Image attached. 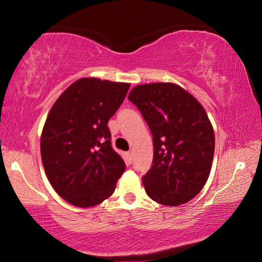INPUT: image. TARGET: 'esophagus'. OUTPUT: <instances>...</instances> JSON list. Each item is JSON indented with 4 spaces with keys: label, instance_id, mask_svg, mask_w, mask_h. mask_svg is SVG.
I'll return each mask as SVG.
<instances>
[{
    "label": "esophagus",
    "instance_id": "obj_1",
    "mask_svg": "<svg viewBox=\"0 0 262 262\" xmlns=\"http://www.w3.org/2000/svg\"><path fill=\"white\" fill-rule=\"evenodd\" d=\"M132 152L130 151H128L127 152V161H128V164H130L132 163Z\"/></svg>",
    "mask_w": 262,
    "mask_h": 262
}]
</instances>
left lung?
Here are the masks:
<instances>
[{
	"label": "left lung",
	"mask_w": 262,
	"mask_h": 262,
	"mask_svg": "<svg viewBox=\"0 0 262 262\" xmlns=\"http://www.w3.org/2000/svg\"><path fill=\"white\" fill-rule=\"evenodd\" d=\"M128 99L152 134V165L142 177L145 192L164 206L192 200L207 183L215 151L214 129L205 108L173 83L137 85Z\"/></svg>",
	"instance_id": "8db88e82"
}]
</instances>
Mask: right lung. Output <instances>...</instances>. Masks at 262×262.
Instances as JSON below:
<instances>
[{"instance_id": "add662e5", "label": "right lung", "mask_w": 262, "mask_h": 262, "mask_svg": "<svg viewBox=\"0 0 262 262\" xmlns=\"http://www.w3.org/2000/svg\"><path fill=\"white\" fill-rule=\"evenodd\" d=\"M129 86L81 78L48 113L40 140L42 165L53 188L70 205H99L113 194L125 172V162L111 144L107 123Z\"/></svg>"}]
</instances>
